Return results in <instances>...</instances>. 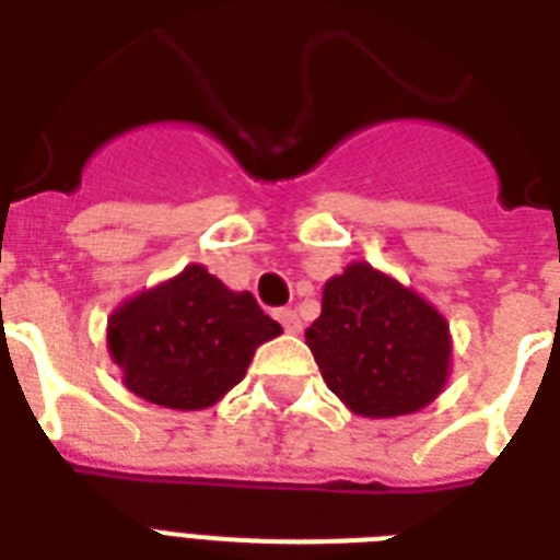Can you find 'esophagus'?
I'll return each mask as SVG.
<instances>
[{"label":"esophagus","mask_w":560,"mask_h":560,"mask_svg":"<svg viewBox=\"0 0 560 560\" xmlns=\"http://www.w3.org/2000/svg\"><path fill=\"white\" fill-rule=\"evenodd\" d=\"M276 319H279L281 325H284V331L288 334H299L302 331V319H299V314L293 311V307H281L279 314H276Z\"/></svg>","instance_id":"obj_1"}]
</instances>
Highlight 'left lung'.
<instances>
[{"instance_id":"8db88e82","label":"left lung","mask_w":560,"mask_h":560,"mask_svg":"<svg viewBox=\"0 0 560 560\" xmlns=\"http://www.w3.org/2000/svg\"><path fill=\"white\" fill-rule=\"evenodd\" d=\"M305 342L328 389L363 418L418 412L451 377L447 319L369 261H351L325 281L323 314Z\"/></svg>"}]
</instances>
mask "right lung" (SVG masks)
<instances>
[{
	"mask_svg": "<svg viewBox=\"0 0 560 560\" xmlns=\"http://www.w3.org/2000/svg\"><path fill=\"white\" fill-rule=\"evenodd\" d=\"M279 334L249 290L235 293L202 264H188L109 314L107 351L139 398L206 409L244 381L255 349Z\"/></svg>",
	"mask_w": 560,
	"mask_h": 560,
	"instance_id": "add662e5",
	"label": "right lung"
}]
</instances>
